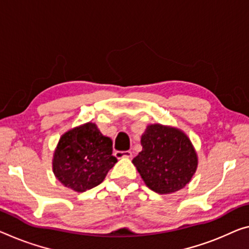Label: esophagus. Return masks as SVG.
Segmentation results:
<instances>
[{
  "label": "esophagus",
  "mask_w": 249,
  "mask_h": 249,
  "mask_svg": "<svg viewBox=\"0 0 249 249\" xmlns=\"http://www.w3.org/2000/svg\"><path fill=\"white\" fill-rule=\"evenodd\" d=\"M114 156H116V158H118V159L131 158L132 152L131 151H116L114 152Z\"/></svg>",
  "instance_id": "esophagus-1"
}]
</instances>
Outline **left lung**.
<instances>
[{
	"mask_svg": "<svg viewBox=\"0 0 249 249\" xmlns=\"http://www.w3.org/2000/svg\"><path fill=\"white\" fill-rule=\"evenodd\" d=\"M142 150L132 163L148 188L173 194L189 183L198 167V156L189 137L179 128L149 124L141 136Z\"/></svg>",
	"mask_w": 249,
	"mask_h": 249,
	"instance_id": "obj_1",
	"label": "left lung"
}]
</instances>
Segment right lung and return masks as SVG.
I'll use <instances>...</instances> for the list:
<instances>
[{
    "instance_id": "right-lung-1",
    "label": "right lung",
    "mask_w": 249,
    "mask_h": 249,
    "mask_svg": "<svg viewBox=\"0 0 249 249\" xmlns=\"http://www.w3.org/2000/svg\"><path fill=\"white\" fill-rule=\"evenodd\" d=\"M117 161L111 138L103 136L93 122H87L60 137L53 152L52 170L64 187L85 193L100 185Z\"/></svg>"
}]
</instances>
